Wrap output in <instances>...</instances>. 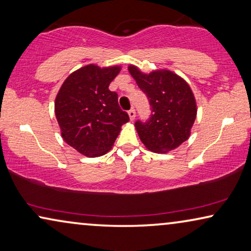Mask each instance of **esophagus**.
I'll return each mask as SVG.
<instances>
[{
    "instance_id": "1",
    "label": "esophagus",
    "mask_w": 251,
    "mask_h": 251,
    "mask_svg": "<svg viewBox=\"0 0 251 251\" xmlns=\"http://www.w3.org/2000/svg\"><path fill=\"white\" fill-rule=\"evenodd\" d=\"M135 115H136V112L133 108L130 109V110H128V116H129L130 121H134V119H135Z\"/></svg>"
}]
</instances>
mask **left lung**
<instances>
[{"label": "left lung", "mask_w": 251, "mask_h": 251, "mask_svg": "<svg viewBox=\"0 0 251 251\" xmlns=\"http://www.w3.org/2000/svg\"><path fill=\"white\" fill-rule=\"evenodd\" d=\"M128 70L149 100L148 121H136L141 141L153 152H168L189 139L197 116L195 97L188 83L168 70L142 74L135 66Z\"/></svg>", "instance_id": "8db88e82"}]
</instances>
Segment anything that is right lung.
Wrapping results in <instances>:
<instances>
[{"label": "right lung", "instance_id": "obj_1", "mask_svg": "<svg viewBox=\"0 0 251 251\" xmlns=\"http://www.w3.org/2000/svg\"><path fill=\"white\" fill-rule=\"evenodd\" d=\"M121 67L89 65L67 77L55 98V117L63 140L86 157H99L114 146L128 114L109 90Z\"/></svg>", "mask_w": 251, "mask_h": 251}]
</instances>
